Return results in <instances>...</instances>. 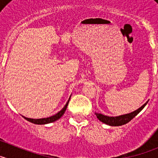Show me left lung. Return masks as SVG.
Segmentation results:
<instances>
[{"mask_svg":"<svg viewBox=\"0 0 158 158\" xmlns=\"http://www.w3.org/2000/svg\"><path fill=\"white\" fill-rule=\"evenodd\" d=\"M148 103V101L146 102V104H143L141 107H139V109L136 110V111H133V112L129 113V114H126V115H120V116H116V117H110L107 116V115H102V114H99V113H95L96 115V117L98 118L99 120L101 121L102 123H104L107 124V125H110V126H122L124 124L127 123L130 121L134 118V117L136 116L141 111H142L143 108H144L145 106L146 105V104Z\"/></svg>","mask_w":158,"mask_h":158,"instance_id":"8db88e82","label":"left lung"}]
</instances>
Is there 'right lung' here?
<instances>
[{
  "mask_svg": "<svg viewBox=\"0 0 158 158\" xmlns=\"http://www.w3.org/2000/svg\"><path fill=\"white\" fill-rule=\"evenodd\" d=\"M69 100H68V102L66 103V104L65 105V107H64L63 108H62V109L59 111V112H58L54 115H52V116L48 117V118H37V119H36V118L35 119V118H27V117H24V116H23V118H24L25 119H27V121H29V122L32 123H35V124H47V123H50L54 122V121H56V120H58V119H59V118H61L62 115H63V114L65 113V110H66V108H67L68 104H69Z\"/></svg>",
  "mask_w": 158,
  "mask_h": 158,
  "instance_id": "add662e5",
  "label": "right lung"
}]
</instances>
